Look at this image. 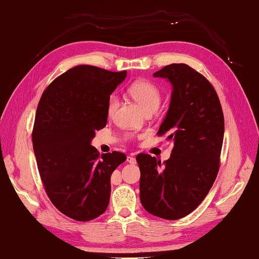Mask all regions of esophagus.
<instances>
[{
  "label": "esophagus",
  "instance_id": "34e87169",
  "mask_svg": "<svg viewBox=\"0 0 259 259\" xmlns=\"http://www.w3.org/2000/svg\"><path fill=\"white\" fill-rule=\"evenodd\" d=\"M127 163H130V164H135L136 163V158L133 156V155H128Z\"/></svg>",
  "mask_w": 259,
  "mask_h": 259
}]
</instances>
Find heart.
Here are the masks:
<instances>
[{
	"instance_id": "1",
	"label": "heart",
	"mask_w": 259,
	"mask_h": 259,
	"mask_svg": "<svg viewBox=\"0 0 259 259\" xmlns=\"http://www.w3.org/2000/svg\"><path fill=\"white\" fill-rule=\"evenodd\" d=\"M128 93L139 103L145 113L148 111H156L162 100V95L157 86L148 81H137L133 83L130 86ZM119 100L117 95H112L107 104V114L110 116L116 112Z\"/></svg>"
}]
</instances>
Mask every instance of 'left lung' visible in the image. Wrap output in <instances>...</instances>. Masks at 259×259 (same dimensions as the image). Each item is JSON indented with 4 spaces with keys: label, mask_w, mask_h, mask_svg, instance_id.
Segmentation results:
<instances>
[{
    "label": "left lung",
    "mask_w": 259,
    "mask_h": 259,
    "mask_svg": "<svg viewBox=\"0 0 259 259\" xmlns=\"http://www.w3.org/2000/svg\"><path fill=\"white\" fill-rule=\"evenodd\" d=\"M171 85L168 111L157 134L174 146L164 165L148 154L136 156L141 203L149 214L175 221L203 202L220 168L224 114L212 85L186 64L155 72Z\"/></svg>",
    "instance_id": "1"
}]
</instances>
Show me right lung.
<instances>
[{
    "label": "right lung",
    "instance_id": "1",
    "mask_svg": "<svg viewBox=\"0 0 259 259\" xmlns=\"http://www.w3.org/2000/svg\"><path fill=\"white\" fill-rule=\"evenodd\" d=\"M127 73L78 65L52 82L39 100L32 140L45 191L67 217L88 222L102 215L111 176L123 153L102 154L91 145L107 123L110 95Z\"/></svg>",
    "mask_w": 259,
    "mask_h": 259
}]
</instances>
